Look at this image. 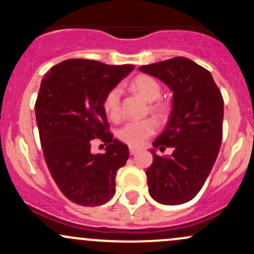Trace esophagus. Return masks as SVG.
<instances>
[{
  "instance_id": "obj_1",
  "label": "esophagus",
  "mask_w": 254,
  "mask_h": 254,
  "mask_svg": "<svg viewBox=\"0 0 254 254\" xmlns=\"http://www.w3.org/2000/svg\"><path fill=\"white\" fill-rule=\"evenodd\" d=\"M137 151H139V150H137V148H135V147H129V152H130V155H135V153H136L137 152Z\"/></svg>"
}]
</instances>
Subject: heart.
Segmentation results:
<instances>
[{
  "label": "heart",
  "instance_id": "heart-1",
  "mask_svg": "<svg viewBox=\"0 0 254 254\" xmlns=\"http://www.w3.org/2000/svg\"><path fill=\"white\" fill-rule=\"evenodd\" d=\"M130 86L135 91L139 92L146 101L152 102L150 109L156 117L160 118V119L166 117L168 112V104L166 102L160 101L161 96H162V87L157 79L148 75H139L130 82ZM122 93L123 92L120 87H113L103 99L104 112L108 115V118L113 120H117L120 118ZM155 131V122L147 118V119L130 120V122L125 123L123 127L118 129L117 136L120 141L125 142L131 147H139Z\"/></svg>",
  "mask_w": 254,
  "mask_h": 254
}]
</instances>
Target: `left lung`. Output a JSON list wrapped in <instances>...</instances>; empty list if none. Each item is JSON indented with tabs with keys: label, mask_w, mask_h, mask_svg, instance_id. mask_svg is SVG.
<instances>
[{
	"label": "left lung",
	"mask_w": 254,
	"mask_h": 254,
	"mask_svg": "<svg viewBox=\"0 0 254 254\" xmlns=\"http://www.w3.org/2000/svg\"><path fill=\"white\" fill-rule=\"evenodd\" d=\"M142 72L160 78L173 92L167 127L153 147L173 150L156 155L146 171L148 193L165 205L191 200L205 183L222 141L224 99L211 73L187 58L141 66Z\"/></svg>",
	"instance_id": "1"
}]
</instances>
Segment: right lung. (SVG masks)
I'll list each match as a JSON object with an SVG mask.
<instances>
[{
    "label": "right lung",
    "instance_id": "right-lung-1",
    "mask_svg": "<svg viewBox=\"0 0 254 254\" xmlns=\"http://www.w3.org/2000/svg\"><path fill=\"white\" fill-rule=\"evenodd\" d=\"M134 67L70 59L42 79L35 117L43 153L56 186L72 203L102 205L115 194V176L129 150L113 139L103 99ZM94 138L109 145L106 154L91 153Z\"/></svg>",
    "mask_w": 254,
    "mask_h": 254
}]
</instances>
